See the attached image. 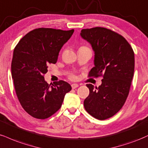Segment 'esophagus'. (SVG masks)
<instances>
[{
	"instance_id": "1",
	"label": "esophagus",
	"mask_w": 148,
	"mask_h": 148,
	"mask_svg": "<svg viewBox=\"0 0 148 148\" xmlns=\"http://www.w3.org/2000/svg\"><path fill=\"white\" fill-rule=\"evenodd\" d=\"M71 86H72L73 89H74V88H76L77 87H78V86H79V85H78L77 84H75V83H73V84H71Z\"/></svg>"
}]
</instances>
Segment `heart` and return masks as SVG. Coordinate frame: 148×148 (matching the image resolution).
<instances>
[{
  "label": "heart",
  "instance_id": "b5f03b06",
  "mask_svg": "<svg viewBox=\"0 0 148 148\" xmlns=\"http://www.w3.org/2000/svg\"><path fill=\"white\" fill-rule=\"evenodd\" d=\"M72 77H74V76H73V75H72Z\"/></svg>",
  "mask_w": 148,
  "mask_h": 148
}]
</instances>
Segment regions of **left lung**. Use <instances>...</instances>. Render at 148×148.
Wrapping results in <instances>:
<instances>
[{"label":"left lung","instance_id":"8db88e82","mask_svg":"<svg viewBox=\"0 0 148 148\" xmlns=\"http://www.w3.org/2000/svg\"><path fill=\"white\" fill-rule=\"evenodd\" d=\"M81 37L94 52V67L90 76L102 75L101 85L86 84L89 95L84 106L95 119L112 117L123 107L130 92L134 71V53L123 36L105 27L83 29Z\"/></svg>","mask_w":148,"mask_h":148}]
</instances>
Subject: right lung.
Listing matches in <instances>:
<instances>
[{"mask_svg":"<svg viewBox=\"0 0 148 148\" xmlns=\"http://www.w3.org/2000/svg\"><path fill=\"white\" fill-rule=\"evenodd\" d=\"M74 29L38 28L25 34L15 47L11 71L16 93L27 114L38 119L49 118L60 109L66 93L71 90L66 82L48 84L43 75L55 64L61 48Z\"/></svg>","mask_w":148,"mask_h":148,"instance_id":"add662e5","label":"right lung"}]
</instances>
